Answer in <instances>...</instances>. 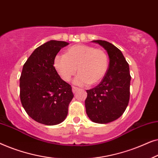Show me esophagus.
Wrapping results in <instances>:
<instances>
[{"mask_svg":"<svg viewBox=\"0 0 158 158\" xmlns=\"http://www.w3.org/2000/svg\"><path fill=\"white\" fill-rule=\"evenodd\" d=\"M78 89H79L78 88H77V87H75V86H73V88H72V90H73V93H75V92H77V90H78Z\"/></svg>","mask_w":158,"mask_h":158,"instance_id":"obj_1","label":"esophagus"}]
</instances>
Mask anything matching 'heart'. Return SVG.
<instances>
[{"mask_svg":"<svg viewBox=\"0 0 158 158\" xmlns=\"http://www.w3.org/2000/svg\"><path fill=\"white\" fill-rule=\"evenodd\" d=\"M53 66L64 81H70L77 70L79 74L75 78V84L95 85L106 74L109 57L104 49L77 44L68 48L64 55H56L53 60Z\"/></svg>","mask_w":158,"mask_h":158,"instance_id":"b5f03b06","label":"heart"}]
</instances>
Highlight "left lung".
<instances>
[{
	"mask_svg": "<svg viewBox=\"0 0 158 158\" xmlns=\"http://www.w3.org/2000/svg\"><path fill=\"white\" fill-rule=\"evenodd\" d=\"M107 51L109 67L98 85L86 90V114L98 124H107L117 119L128 106L130 95L131 75L124 55L114 44L103 40H94Z\"/></svg>",
	"mask_w": 158,
	"mask_h": 158,
	"instance_id": "obj_1",
	"label": "left lung"
}]
</instances>
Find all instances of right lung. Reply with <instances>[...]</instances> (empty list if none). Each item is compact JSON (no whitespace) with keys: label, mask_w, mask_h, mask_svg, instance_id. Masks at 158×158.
I'll list each match as a JSON object with an SVG mask.
<instances>
[{"label":"right lung","mask_w":158,"mask_h":158,"mask_svg":"<svg viewBox=\"0 0 158 158\" xmlns=\"http://www.w3.org/2000/svg\"><path fill=\"white\" fill-rule=\"evenodd\" d=\"M69 43L49 41L37 47L23 64L20 77V99L28 115L45 125L63 122L74 96L71 85L53 66L54 57Z\"/></svg>","instance_id":"right-lung-1"}]
</instances>
